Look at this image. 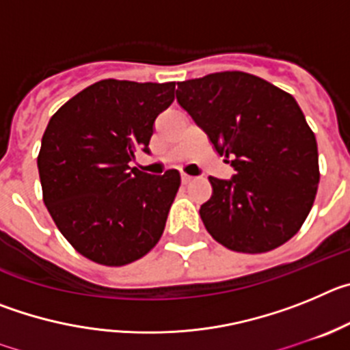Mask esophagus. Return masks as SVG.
<instances>
[{"label": "esophagus", "instance_id": "1", "mask_svg": "<svg viewBox=\"0 0 350 350\" xmlns=\"http://www.w3.org/2000/svg\"><path fill=\"white\" fill-rule=\"evenodd\" d=\"M182 184H191V182L194 180V177H191V175H185V173H182Z\"/></svg>", "mask_w": 350, "mask_h": 350}]
</instances>
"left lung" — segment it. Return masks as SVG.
<instances>
[{
  "mask_svg": "<svg viewBox=\"0 0 350 350\" xmlns=\"http://www.w3.org/2000/svg\"><path fill=\"white\" fill-rule=\"evenodd\" d=\"M177 101L205 131L234 175L208 177L200 215L219 243L267 252L295 237L314 205L319 156L314 133L291 94L243 71L177 83Z\"/></svg>",
  "mask_w": 350,
  "mask_h": 350,
  "instance_id": "left-lung-1",
  "label": "left lung"
}]
</instances>
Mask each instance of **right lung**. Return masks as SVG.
Wrapping results in <instances>:
<instances>
[{
    "label": "right lung",
    "instance_id": "add662e5",
    "mask_svg": "<svg viewBox=\"0 0 350 350\" xmlns=\"http://www.w3.org/2000/svg\"><path fill=\"white\" fill-rule=\"evenodd\" d=\"M173 92L175 82L100 80L49 120L38 154L43 202L63 237L91 261H137L165 231L180 175H150L129 163L137 152L150 154L154 122Z\"/></svg>",
    "mask_w": 350,
    "mask_h": 350
}]
</instances>
